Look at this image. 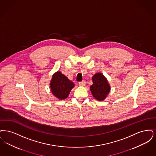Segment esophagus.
<instances>
[{
  "label": "esophagus",
  "mask_w": 156,
  "mask_h": 156,
  "mask_svg": "<svg viewBox=\"0 0 156 156\" xmlns=\"http://www.w3.org/2000/svg\"><path fill=\"white\" fill-rule=\"evenodd\" d=\"M79 86H85L86 84V81H84H84H80V82L79 83Z\"/></svg>",
  "instance_id": "obj_1"
}]
</instances>
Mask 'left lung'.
<instances>
[{"mask_svg": "<svg viewBox=\"0 0 156 156\" xmlns=\"http://www.w3.org/2000/svg\"><path fill=\"white\" fill-rule=\"evenodd\" d=\"M92 79L93 83L90 88L92 94L97 100H104L110 90L108 82L100 73L94 75Z\"/></svg>", "mask_w": 156, "mask_h": 156, "instance_id": "obj_1", "label": "left lung"}]
</instances>
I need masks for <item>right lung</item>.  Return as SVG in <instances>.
<instances>
[{
    "label": "right lung",
    "instance_id": "add662e5",
    "mask_svg": "<svg viewBox=\"0 0 156 156\" xmlns=\"http://www.w3.org/2000/svg\"><path fill=\"white\" fill-rule=\"evenodd\" d=\"M74 86L73 83L70 81L60 72H58L53 75L51 82V89L53 94L59 99L66 98Z\"/></svg>",
    "mask_w": 156,
    "mask_h": 156
}]
</instances>
